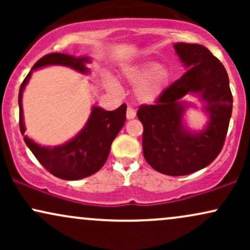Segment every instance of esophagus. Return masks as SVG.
Instances as JSON below:
<instances>
[{"mask_svg":"<svg viewBox=\"0 0 250 250\" xmlns=\"http://www.w3.org/2000/svg\"><path fill=\"white\" fill-rule=\"evenodd\" d=\"M135 116H136V111H135L131 107H128L127 108V119L128 120H133Z\"/></svg>","mask_w":250,"mask_h":250,"instance_id":"esophagus-1","label":"esophagus"}]
</instances>
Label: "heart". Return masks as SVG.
<instances>
[{
	"label": "heart",
	"instance_id": "1",
	"mask_svg": "<svg viewBox=\"0 0 250 250\" xmlns=\"http://www.w3.org/2000/svg\"><path fill=\"white\" fill-rule=\"evenodd\" d=\"M121 76L134 87V97L142 104H153L161 99L171 81V71L155 60L147 59L135 64L125 67ZM105 85L110 90L120 91V84L114 79L105 80Z\"/></svg>",
	"mask_w": 250,
	"mask_h": 250
}]
</instances>
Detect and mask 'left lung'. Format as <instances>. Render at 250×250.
<instances>
[{"label": "left lung", "mask_w": 250, "mask_h": 250, "mask_svg": "<svg viewBox=\"0 0 250 250\" xmlns=\"http://www.w3.org/2000/svg\"><path fill=\"white\" fill-rule=\"evenodd\" d=\"M174 49L187 69L169 87L156 104L141 105L137 117L143 125L145 159L155 170L170 176L188 175L207 167L223 147L233 96L223 64L200 44L175 43ZM187 93L204 102L208 121L200 131H191L184 116L193 104Z\"/></svg>", "instance_id": "1"}]
</instances>
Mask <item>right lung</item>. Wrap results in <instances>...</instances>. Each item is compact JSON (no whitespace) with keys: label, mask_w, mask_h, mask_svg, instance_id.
Listing matches in <instances>:
<instances>
[{"label":"right lung","mask_w":250,"mask_h":250,"mask_svg":"<svg viewBox=\"0 0 250 250\" xmlns=\"http://www.w3.org/2000/svg\"><path fill=\"white\" fill-rule=\"evenodd\" d=\"M91 62L89 56H70L65 54L53 53L40 59L20 87V129L24 135L25 125L22 108V96L25 85L29 82L34 70L48 65H64L79 71L83 75L90 74L87 67ZM127 105L122 104L115 110H104L93 105L87 123L73 139L60 146H41L24 135V142L35 155L39 162L54 176L62 180L75 181L95 174L107 161L110 146L125 122Z\"/></svg>","instance_id":"add662e5"}]
</instances>
